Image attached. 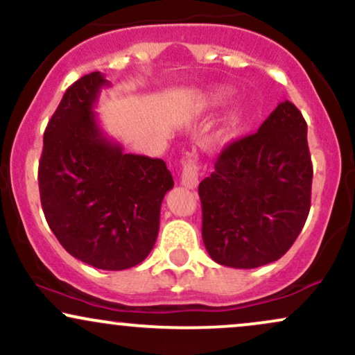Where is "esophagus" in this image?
I'll use <instances>...</instances> for the list:
<instances>
[{"mask_svg":"<svg viewBox=\"0 0 355 355\" xmlns=\"http://www.w3.org/2000/svg\"><path fill=\"white\" fill-rule=\"evenodd\" d=\"M198 172H200V166H198L197 160L193 158H187L183 160V168H182V185L187 189H195L198 185Z\"/></svg>","mask_w":355,"mask_h":355,"instance_id":"obj_1","label":"esophagus"}]
</instances>
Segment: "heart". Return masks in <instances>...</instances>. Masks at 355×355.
<instances>
[{"label":"heart","mask_w":355,"mask_h":355,"mask_svg":"<svg viewBox=\"0 0 355 355\" xmlns=\"http://www.w3.org/2000/svg\"><path fill=\"white\" fill-rule=\"evenodd\" d=\"M230 96H232L230 88H227V87H215V88H211L210 92L205 95V98H203V107H207V108L222 107V105H225L227 101L230 100ZM237 120H239V113L234 112L229 118H227L225 126H223L222 132H227V130H230L232 126L237 123Z\"/></svg>","instance_id":"heart-1"}]
</instances>
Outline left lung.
Masks as SVG:
<instances>
[{
	"instance_id": "obj_1",
	"label": "left lung",
	"mask_w": 355,
	"mask_h": 355,
	"mask_svg": "<svg viewBox=\"0 0 355 355\" xmlns=\"http://www.w3.org/2000/svg\"><path fill=\"white\" fill-rule=\"evenodd\" d=\"M312 175L307 123L285 100L259 132L227 145L198 185L202 239L211 259L234 268L279 260L304 229Z\"/></svg>"
}]
</instances>
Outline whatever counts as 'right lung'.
<instances>
[{
    "label": "right lung",
    "mask_w": 355,
    "mask_h": 355,
    "mask_svg": "<svg viewBox=\"0 0 355 355\" xmlns=\"http://www.w3.org/2000/svg\"><path fill=\"white\" fill-rule=\"evenodd\" d=\"M108 85L93 71L67 89L44 130L38 183L64 250L101 270H125L152 252L173 178L164 160L125 153L101 132L93 108Z\"/></svg>",
    "instance_id": "add662e5"
}]
</instances>
